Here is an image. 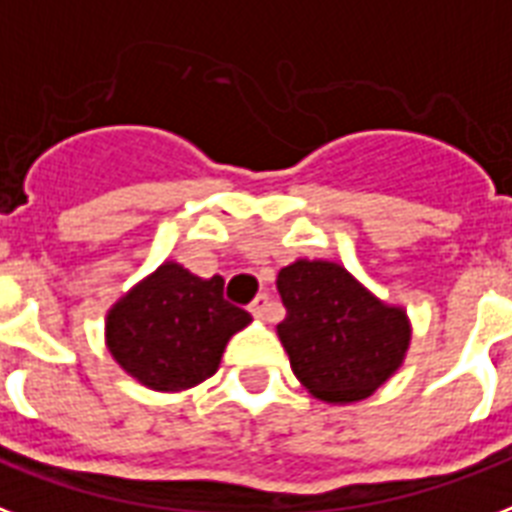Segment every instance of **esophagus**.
<instances>
[{"label": "esophagus", "mask_w": 512, "mask_h": 512, "mask_svg": "<svg viewBox=\"0 0 512 512\" xmlns=\"http://www.w3.org/2000/svg\"><path fill=\"white\" fill-rule=\"evenodd\" d=\"M271 298H268V295H257L255 300H252V306H249V311H252V317H257V319H268L271 317Z\"/></svg>", "instance_id": "obj_1"}]
</instances>
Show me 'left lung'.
<instances>
[{"label":"left lung","instance_id":"obj_1","mask_svg":"<svg viewBox=\"0 0 512 512\" xmlns=\"http://www.w3.org/2000/svg\"><path fill=\"white\" fill-rule=\"evenodd\" d=\"M287 317L279 338L292 373L327 403H354L376 392L405 357L411 327L403 308L373 298L346 268L298 260L276 279Z\"/></svg>","mask_w":512,"mask_h":512}]
</instances>
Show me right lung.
I'll return each mask as SVG.
<instances>
[{"label": "right lung", "mask_w": 512, "mask_h": 512, "mask_svg": "<svg viewBox=\"0 0 512 512\" xmlns=\"http://www.w3.org/2000/svg\"><path fill=\"white\" fill-rule=\"evenodd\" d=\"M220 276L198 279L163 263L107 317V346L120 368L158 392L201 384L220 365L225 343L249 325L244 308L222 295Z\"/></svg>", "instance_id": "1"}]
</instances>
